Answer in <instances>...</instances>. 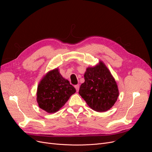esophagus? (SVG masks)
I'll return each mask as SVG.
<instances>
[{
	"label": "esophagus",
	"instance_id": "esophagus-1",
	"mask_svg": "<svg viewBox=\"0 0 152 152\" xmlns=\"http://www.w3.org/2000/svg\"><path fill=\"white\" fill-rule=\"evenodd\" d=\"M75 89H76V91H79V88H80V86H79V84L75 85Z\"/></svg>",
	"mask_w": 152,
	"mask_h": 152
}]
</instances>
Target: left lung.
<instances>
[{"instance_id":"obj_1","label":"left lung","mask_w":152,"mask_h":152,"mask_svg":"<svg viewBox=\"0 0 152 152\" xmlns=\"http://www.w3.org/2000/svg\"><path fill=\"white\" fill-rule=\"evenodd\" d=\"M84 79L79 93L89 107L98 112L111 108L117 100L118 89L115 80L104 64L100 61L97 66L87 68Z\"/></svg>"}]
</instances>
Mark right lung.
I'll list each match as a JSON object with an SVG mask.
<instances>
[{"label": "right lung", "mask_w": 152, "mask_h": 152, "mask_svg": "<svg viewBox=\"0 0 152 152\" xmlns=\"http://www.w3.org/2000/svg\"><path fill=\"white\" fill-rule=\"evenodd\" d=\"M76 92L75 87L61 76L58 69L49 72L40 80L37 92L39 107L49 113L60 109Z\"/></svg>", "instance_id": "right-lung-1"}]
</instances>
